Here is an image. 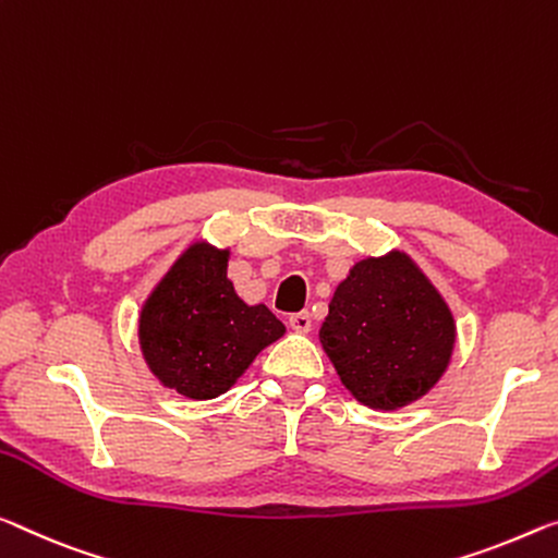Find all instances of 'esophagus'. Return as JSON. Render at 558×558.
I'll use <instances>...</instances> for the list:
<instances>
[{
    "label": "esophagus",
    "instance_id": "esophagus-1",
    "mask_svg": "<svg viewBox=\"0 0 558 558\" xmlns=\"http://www.w3.org/2000/svg\"><path fill=\"white\" fill-rule=\"evenodd\" d=\"M289 327L299 331V333H308L312 331V314L308 312H299L289 316Z\"/></svg>",
    "mask_w": 558,
    "mask_h": 558
}]
</instances>
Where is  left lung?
<instances>
[{
    "label": "left lung",
    "instance_id": "obj_1",
    "mask_svg": "<svg viewBox=\"0 0 558 558\" xmlns=\"http://www.w3.org/2000/svg\"><path fill=\"white\" fill-rule=\"evenodd\" d=\"M319 341L359 404L397 411L447 372L457 322L418 264L391 250L356 262L339 281Z\"/></svg>",
    "mask_w": 558,
    "mask_h": 558
}]
</instances>
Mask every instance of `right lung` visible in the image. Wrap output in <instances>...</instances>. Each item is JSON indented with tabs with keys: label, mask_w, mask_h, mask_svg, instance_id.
I'll use <instances>...</instances> for the list:
<instances>
[{
	"label": "right lung",
	"mask_w": 558,
	"mask_h": 558,
	"mask_svg": "<svg viewBox=\"0 0 558 558\" xmlns=\"http://www.w3.org/2000/svg\"><path fill=\"white\" fill-rule=\"evenodd\" d=\"M229 250L196 239L177 256L140 312V349L165 389L207 401L227 393L284 324L264 304L239 299Z\"/></svg>",
	"instance_id": "1"
}]
</instances>
